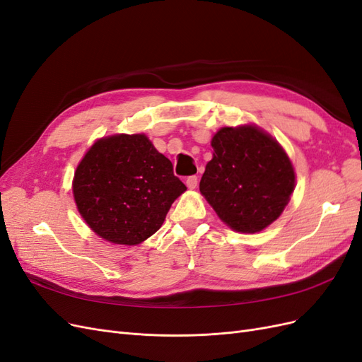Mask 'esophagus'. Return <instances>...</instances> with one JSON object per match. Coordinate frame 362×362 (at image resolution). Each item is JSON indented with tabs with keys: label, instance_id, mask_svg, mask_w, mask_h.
I'll list each match as a JSON object with an SVG mask.
<instances>
[{
	"label": "esophagus",
	"instance_id": "1",
	"mask_svg": "<svg viewBox=\"0 0 362 362\" xmlns=\"http://www.w3.org/2000/svg\"><path fill=\"white\" fill-rule=\"evenodd\" d=\"M185 184H187L189 189H196V185H198V177L196 175H193V177H189L187 180H185Z\"/></svg>",
	"mask_w": 362,
	"mask_h": 362
}]
</instances>
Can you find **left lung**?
Here are the masks:
<instances>
[{
    "label": "left lung",
    "mask_w": 362,
    "mask_h": 362,
    "mask_svg": "<svg viewBox=\"0 0 362 362\" xmlns=\"http://www.w3.org/2000/svg\"><path fill=\"white\" fill-rule=\"evenodd\" d=\"M213 158L199 184L221 221L254 234L282 214L296 175L287 152L257 125L223 127L211 139Z\"/></svg>",
    "instance_id": "left-lung-1"
}]
</instances>
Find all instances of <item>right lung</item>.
<instances>
[{
  "label": "right lung",
  "instance_id": "obj_1",
  "mask_svg": "<svg viewBox=\"0 0 362 362\" xmlns=\"http://www.w3.org/2000/svg\"><path fill=\"white\" fill-rule=\"evenodd\" d=\"M187 187L169 158L145 134L96 140L76 166L72 192L92 231L115 245L134 246L156 234Z\"/></svg>",
  "mask_w": 362,
  "mask_h": 362
}]
</instances>
